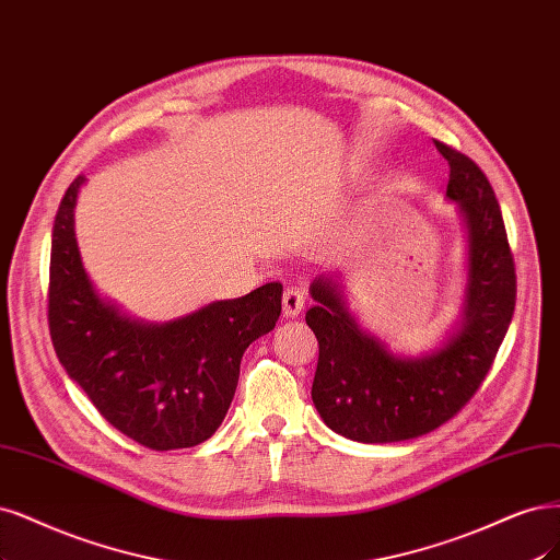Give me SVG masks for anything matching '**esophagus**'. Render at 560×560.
I'll return each mask as SVG.
<instances>
[{"label":"esophagus","instance_id":"1","mask_svg":"<svg viewBox=\"0 0 560 560\" xmlns=\"http://www.w3.org/2000/svg\"><path fill=\"white\" fill-rule=\"evenodd\" d=\"M303 305H305V296H303L301 289L299 287H287L284 294H282V315L289 317V319H294V317L301 315Z\"/></svg>","mask_w":560,"mask_h":560}]
</instances>
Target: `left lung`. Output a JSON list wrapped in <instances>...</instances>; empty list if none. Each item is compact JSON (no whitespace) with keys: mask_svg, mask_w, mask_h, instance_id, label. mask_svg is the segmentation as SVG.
Segmentation results:
<instances>
[{"mask_svg":"<svg viewBox=\"0 0 560 560\" xmlns=\"http://www.w3.org/2000/svg\"><path fill=\"white\" fill-rule=\"evenodd\" d=\"M450 164L447 201L464 218L468 259L458 319L433 350L400 354L363 329L342 276H317L305 313L319 342L313 402L342 438L387 445L427 435L452 419L487 377L514 313L516 276L505 222L481 168L435 141Z\"/></svg>","mask_w":560,"mask_h":560,"instance_id":"1","label":"left lung"}]
</instances>
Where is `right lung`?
Returning <instances> with one entry per match:
<instances>
[{
    "instance_id": "obj_1",
    "label": "right lung",
    "mask_w": 560,
    "mask_h": 560,
    "mask_svg": "<svg viewBox=\"0 0 560 560\" xmlns=\"http://www.w3.org/2000/svg\"><path fill=\"white\" fill-rule=\"evenodd\" d=\"M85 178L65 191L52 224L48 326L67 375L102 417L155 452L195 447L213 435L236 394L249 342L276 329L282 284L210 301L168 322L127 315L92 284L73 229Z\"/></svg>"
}]
</instances>
